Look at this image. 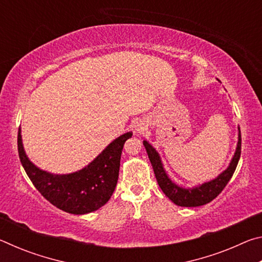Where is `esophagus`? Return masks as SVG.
<instances>
[{
    "instance_id": "esophagus-1",
    "label": "esophagus",
    "mask_w": 262,
    "mask_h": 262,
    "mask_svg": "<svg viewBox=\"0 0 262 262\" xmlns=\"http://www.w3.org/2000/svg\"><path fill=\"white\" fill-rule=\"evenodd\" d=\"M136 132H137V133H141V132H142V128H141V129H140V128H137Z\"/></svg>"
}]
</instances>
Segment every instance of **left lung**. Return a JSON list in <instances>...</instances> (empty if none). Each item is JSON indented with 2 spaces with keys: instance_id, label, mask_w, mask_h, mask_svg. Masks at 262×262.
Segmentation results:
<instances>
[{
  "instance_id": "8db88e82",
  "label": "left lung",
  "mask_w": 262,
  "mask_h": 262,
  "mask_svg": "<svg viewBox=\"0 0 262 262\" xmlns=\"http://www.w3.org/2000/svg\"><path fill=\"white\" fill-rule=\"evenodd\" d=\"M238 129L239 135L236 152H234V156L231 163H230L229 167L225 171L222 172V173L214 180H210L208 181V183L196 186V187L193 188H184L180 187L178 185H176L174 183H172L171 179L167 177L165 170H164L161 157H159L156 149L152 148V145L149 144L147 141H143V145L145 150H147L150 162H151L157 183L159 185V187H161V189L164 192V194H165L172 202L180 207H199L207 205V203L214 200L217 195L224 189L230 179H231L234 171H236L239 158H241L242 135L241 128H238Z\"/></svg>"
}]
</instances>
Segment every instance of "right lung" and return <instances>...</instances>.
I'll use <instances>...</instances> for the list:
<instances>
[{"mask_svg":"<svg viewBox=\"0 0 262 262\" xmlns=\"http://www.w3.org/2000/svg\"><path fill=\"white\" fill-rule=\"evenodd\" d=\"M133 133H126L82 170L69 174H52L34 165L26 156L18 129V155L26 174L47 201L69 214L83 215L103 207L110 200L119 178L120 158L125 142Z\"/></svg>","mask_w":262,"mask_h":262,"instance_id":"add662e5","label":"right lung"}]
</instances>
